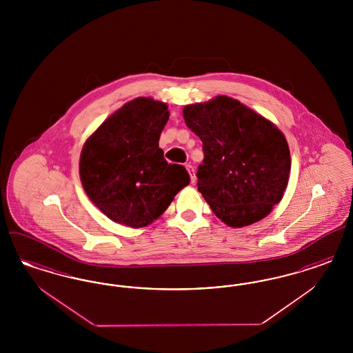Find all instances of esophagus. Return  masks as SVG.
I'll list each match as a JSON object with an SVG mask.
<instances>
[{
  "label": "esophagus",
  "instance_id": "obj_1",
  "mask_svg": "<svg viewBox=\"0 0 353 353\" xmlns=\"http://www.w3.org/2000/svg\"><path fill=\"white\" fill-rule=\"evenodd\" d=\"M185 168H186L189 176H190V181H192V183H196V172H194V168H193L190 164H186Z\"/></svg>",
  "mask_w": 353,
  "mask_h": 353
}]
</instances>
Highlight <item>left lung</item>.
Returning a JSON list of instances; mask_svg holds the SVG:
<instances>
[{"label":"left lung","instance_id":"obj_1","mask_svg":"<svg viewBox=\"0 0 353 353\" xmlns=\"http://www.w3.org/2000/svg\"><path fill=\"white\" fill-rule=\"evenodd\" d=\"M185 124L202 141L199 192L232 228L266 217L282 200L291 157L283 134L229 97L186 105Z\"/></svg>","mask_w":353,"mask_h":353}]
</instances>
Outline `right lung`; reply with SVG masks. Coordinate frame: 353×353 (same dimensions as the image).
<instances>
[{
    "label": "right lung",
    "instance_id": "add662e5",
    "mask_svg": "<svg viewBox=\"0 0 353 353\" xmlns=\"http://www.w3.org/2000/svg\"><path fill=\"white\" fill-rule=\"evenodd\" d=\"M168 119L165 103L136 98L85 141L79 168L82 185L108 219L131 228L147 226L189 184L186 169L168 164L159 148Z\"/></svg>",
    "mask_w": 353,
    "mask_h": 353
}]
</instances>
